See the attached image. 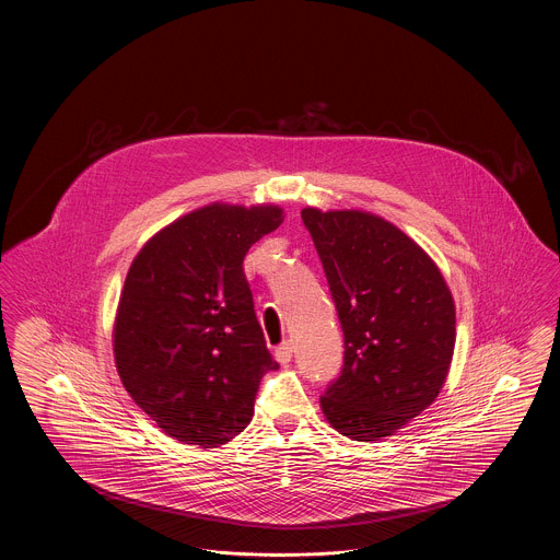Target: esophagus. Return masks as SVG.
Masks as SVG:
<instances>
[{
	"instance_id": "1",
	"label": "esophagus",
	"mask_w": 560,
	"mask_h": 560,
	"mask_svg": "<svg viewBox=\"0 0 560 560\" xmlns=\"http://www.w3.org/2000/svg\"><path fill=\"white\" fill-rule=\"evenodd\" d=\"M292 351H294V347H292L290 341L279 345V347L275 349V358H277V362H279V364H290V360H292Z\"/></svg>"
}]
</instances>
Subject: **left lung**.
Wrapping results in <instances>:
<instances>
[{
    "label": "left lung",
    "instance_id": "obj_1",
    "mask_svg": "<svg viewBox=\"0 0 560 560\" xmlns=\"http://www.w3.org/2000/svg\"><path fill=\"white\" fill-rule=\"evenodd\" d=\"M343 330L341 375L319 398L332 429L377 441L445 384L456 311L443 275L407 234L362 211L301 213Z\"/></svg>",
    "mask_w": 560,
    "mask_h": 560
}]
</instances>
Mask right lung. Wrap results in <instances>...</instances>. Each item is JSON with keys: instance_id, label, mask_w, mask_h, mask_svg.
<instances>
[{"instance_id": "1", "label": "right lung", "mask_w": 560, "mask_h": 560, "mask_svg": "<svg viewBox=\"0 0 560 560\" xmlns=\"http://www.w3.org/2000/svg\"><path fill=\"white\" fill-rule=\"evenodd\" d=\"M279 207L211 205L158 232L129 266L115 362L133 402L180 443L217 447L245 431L266 349L243 259Z\"/></svg>"}]
</instances>
